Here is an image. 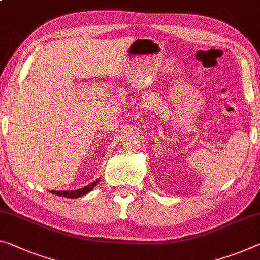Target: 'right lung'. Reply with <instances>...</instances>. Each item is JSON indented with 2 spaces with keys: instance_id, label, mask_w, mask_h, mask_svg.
I'll list each match as a JSON object with an SVG mask.
<instances>
[{
  "instance_id": "right-lung-1",
  "label": "right lung",
  "mask_w": 260,
  "mask_h": 260,
  "mask_svg": "<svg viewBox=\"0 0 260 260\" xmlns=\"http://www.w3.org/2000/svg\"><path fill=\"white\" fill-rule=\"evenodd\" d=\"M100 183V179L96 180V182H93L92 184L88 185V186H85L81 189H76V191H49L52 192L53 194H56L59 197H64V198H78V197H82L86 194V193H89L91 189L96 186V185Z\"/></svg>"
}]
</instances>
